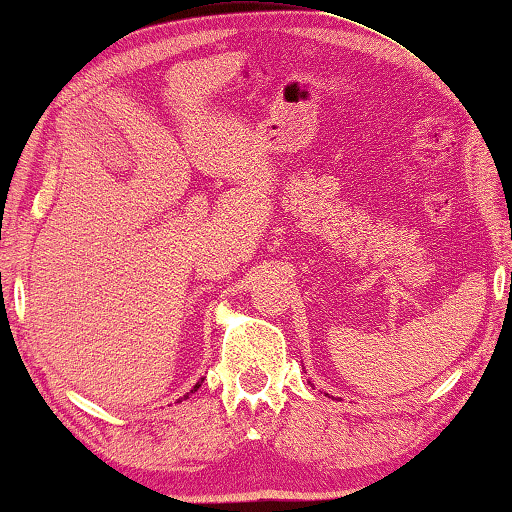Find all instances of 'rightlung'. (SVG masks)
I'll use <instances>...</instances> for the list:
<instances>
[{
  "instance_id": "add662e5",
  "label": "right lung",
  "mask_w": 512,
  "mask_h": 512,
  "mask_svg": "<svg viewBox=\"0 0 512 512\" xmlns=\"http://www.w3.org/2000/svg\"><path fill=\"white\" fill-rule=\"evenodd\" d=\"M201 384H203V377H201V379H198V381H196V386H194V388H192V391H189V393H187V395H185V400H187V397H189V395H192V393H194V391H198V388H201Z\"/></svg>"
}]
</instances>
